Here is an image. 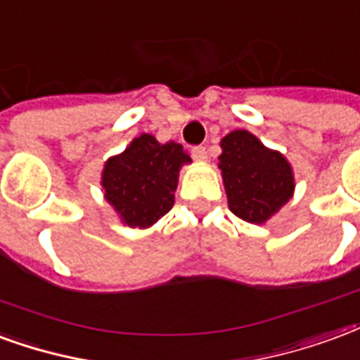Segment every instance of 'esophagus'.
Masks as SVG:
<instances>
[{"mask_svg": "<svg viewBox=\"0 0 360 360\" xmlns=\"http://www.w3.org/2000/svg\"><path fill=\"white\" fill-rule=\"evenodd\" d=\"M191 155H193V159L195 161H207V149L203 148V146H198V148L191 149Z\"/></svg>", "mask_w": 360, "mask_h": 360, "instance_id": "34e87169", "label": "esophagus"}]
</instances>
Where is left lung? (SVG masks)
Instances as JSON below:
<instances>
[{"mask_svg": "<svg viewBox=\"0 0 360 360\" xmlns=\"http://www.w3.org/2000/svg\"><path fill=\"white\" fill-rule=\"evenodd\" d=\"M219 169L228 207L245 222L264 224L293 198L295 178L284 155L255 134L232 130L220 140Z\"/></svg>", "mask_w": 360, "mask_h": 360, "instance_id": "1", "label": "left lung"}]
</instances>
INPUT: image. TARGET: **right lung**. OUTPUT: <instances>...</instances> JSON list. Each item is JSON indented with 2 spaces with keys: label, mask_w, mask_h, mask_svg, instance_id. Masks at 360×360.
I'll use <instances>...</instances> for the list:
<instances>
[{
  "label": "right lung",
  "mask_w": 360,
  "mask_h": 360,
  "mask_svg": "<svg viewBox=\"0 0 360 360\" xmlns=\"http://www.w3.org/2000/svg\"><path fill=\"white\" fill-rule=\"evenodd\" d=\"M190 162L176 141L159 143L151 134H140L122 153L105 161V201L122 224L146 230L172 209L180 169Z\"/></svg>",
  "instance_id": "add662e5"
}]
</instances>
